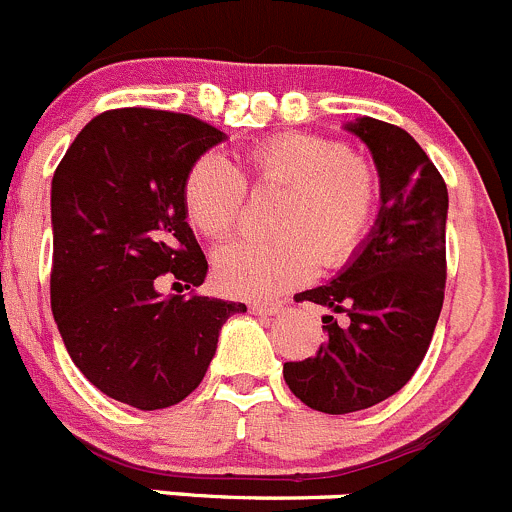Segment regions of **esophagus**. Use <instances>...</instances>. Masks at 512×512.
Here are the masks:
<instances>
[{"label": "esophagus", "mask_w": 512, "mask_h": 512, "mask_svg": "<svg viewBox=\"0 0 512 512\" xmlns=\"http://www.w3.org/2000/svg\"><path fill=\"white\" fill-rule=\"evenodd\" d=\"M250 310L255 312V315H280L282 305L280 302H255Z\"/></svg>", "instance_id": "34e87169"}]
</instances>
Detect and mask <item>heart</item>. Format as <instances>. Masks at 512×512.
Listing matches in <instances>:
<instances>
[{"instance_id": "heart-1", "label": "heart", "mask_w": 512, "mask_h": 512, "mask_svg": "<svg viewBox=\"0 0 512 512\" xmlns=\"http://www.w3.org/2000/svg\"><path fill=\"white\" fill-rule=\"evenodd\" d=\"M252 187L285 190L272 215V240H235L215 257V282L232 297H265L297 285L312 265L330 270L350 260L377 210V175L347 145L320 135L285 132L257 142L242 172L217 152L197 157L185 175L182 202L190 225L210 240L235 230Z\"/></svg>"}]
</instances>
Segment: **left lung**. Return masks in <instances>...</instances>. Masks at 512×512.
<instances>
[{
  "label": "left lung",
  "mask_w": 512,
  "mask_h": 512,
  "mask_svg": "<svg viewBox=\"0 0 512 512\" xmlns=\"http://www.w3.org/2000/svg\"><path fill=\"white\" fill-rule=\"evenodd\" d=\"M345 130L370 150L380 212L337 277L295 295L330 310L322 315L327 342L315 357L282 367L295 398L327 415L398 393L428 352L445 297V180L395 124L357 117Z\"/></svg>",
  "instance_id": "1"
}]
</instances>
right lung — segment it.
<instances>
[{"instance_id":"1","label":"right lung","mask_w":512,"mask_h":512,"mask_svg":"<svg viewBox=\"0 0 512 512\" xmlns=\"http://www.w3.org/2000/svg\"><path fill=\"white\" fill-rule=\"evenodd\" d=\"M225 132L127 107L97 114L52 177V312L82 375L109 398L162 410L197 388L242 302L162 295V275L200 287L207 260L182 185Z\"/></svg>"}]
</instances>
